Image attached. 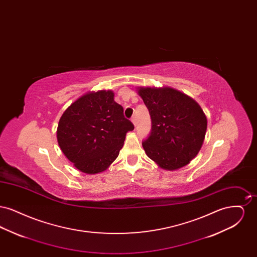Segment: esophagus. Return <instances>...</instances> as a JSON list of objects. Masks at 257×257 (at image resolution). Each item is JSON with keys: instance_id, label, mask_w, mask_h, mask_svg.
<instances>
[{"instance_id": "1", "label": "esophagus", "mask_w": 257, "mask_h": 257, "mask_svg": "<svg viewBox=\"0 0 257 257\" xmlns=\"http://www.w3.org/2000/svg\"><path fill=\"white\" fill-rule=\"evenodd\" d=\"M131 121H132V123H133L134 125H136V116H132V118H131Z\"/></svg>"}]
</instances>
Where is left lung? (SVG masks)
Listing matches in <instances>:
<instances>
[{"label":"left lung","mask_w":257,"mask_h":257,"mask_svg":"<svg viewBox=\"0 0 257 257\" xmlns=\"http://www.w3.org/2000/svg\"><path fill=\"white\" fill-rule=\"evenodd\" d=\"M151 117V133L143 147L161 169L175 171L190 164L203 145L207 118L200 106L169 86L138 87Z\"/></svg>","instance_id":"1"}]
</instances>
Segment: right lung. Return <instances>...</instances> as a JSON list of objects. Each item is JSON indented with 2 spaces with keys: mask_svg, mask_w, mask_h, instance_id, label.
Listing matches in <instances>:
<instances>
[{
  "mask_svg": "<svg viewBox=\"0 0 257 257\" xmlns=\"http://www.w3.org/2000/svg\"><path fill=\"white\" fill-rule=\"evenodd\" d=\"M113 97L110 89L86 92L60 118L58 144L65 157L82 172L106 171L117 158L126 133L134 129Z\"/></svg>",
  "mask_w": 257,
  "mask_h": 257,
  "instance_id": "right-lung-1",
  "label": "right lung"
}]
</instances>
